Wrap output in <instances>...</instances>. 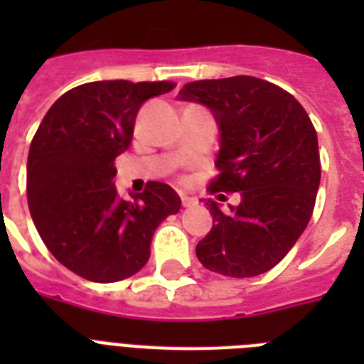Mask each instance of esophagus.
Listing matches in <instances>:
<instances>
[{"mask_svg":"<svg viewBox=\"0 0 364 364\" xmlns=\"http://www.w3.org/2000/svg\"><path fill=\"white\" fill-rule=\"evenodd\" d=\"M181 202H183V205H185V208H191V205L198 204V200L194 198V196H185V194L181 196Z\"/></svg>","mask_w":364,"mask_h":364,"instance_id":"obj_1","label":"esophagus"}]
</instances>
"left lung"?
<instances>
[{
    "mask_svg": "<svg viewBox=\"0 0 364 364\" xmlns=\"http://www.w3.org/2000/svg\"><path fill=\"white\" fill-rule=\"evenodd\" d=\"M177 100L208 107L219 128L221 173L211 193H240V204L225 211L205 202L213 227L196 257L221 276H260L310 223L321 181L316 128L294 96L257 77L188 82Z\"/></svg>",
    "mask_w": 364,
    "mask_h": 364,
    "instance_id": "8db88e82",
    "label": "left lung"
}]
</instances>
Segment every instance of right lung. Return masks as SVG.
<instances>
[{
	"label": "right lung",
	"mask_w": 364,
	"mask_h": 364,
	"mask_svg": "<svg viewBox=\"0 0 364 364\" xmlns=\"http://www.w3.org/2000/svg\"><path fill=\"white\" fill-rule=\"evenodd\" d=\"M170 81H94L60 96L31 139L28 205L54 259L96 283L121 282L147 264L160 223L181 198L149 181L134 202L117 193L113 162L132 143L139 107Z\"/></svg>",
	"instance_id": "add662e5"
}]
</instances>
